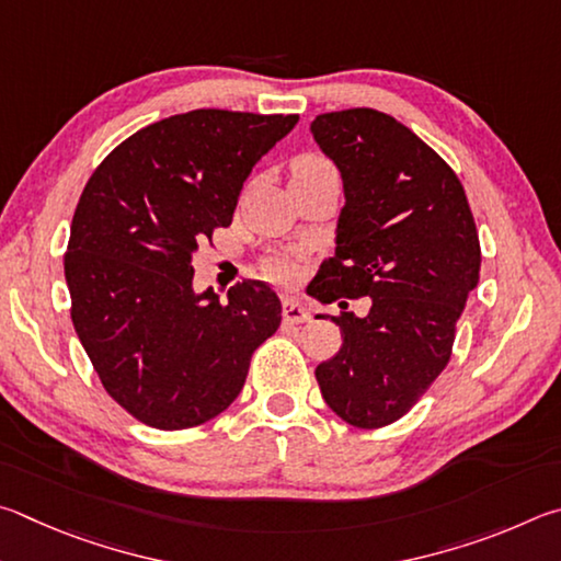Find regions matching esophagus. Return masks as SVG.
Instances as JSON below:
<instances>
[{
    "mask_svg": "<svg viewBox=\"0 0 561 561\" xmlns=\"http://www.w3.org/2000/svg\"><path fill=\"white\" fill-rule=\"evenodd\" d=\"M283 320L288 325H300V322L308 320V312L296 298H283Z\"/></svg>",
    "mask_w": 561,
    "mask_h": 561,
    "instance_id": "esophagus-1",
    "label": "esophagus"
}]
</instances>
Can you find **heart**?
<instances>
[{
	"instance_id": "b5f03b06",
	"label": "heart",
	"mask_w": 561,
	"mask_h": 561,
	"mask_svg": "<svg viewBox=\"0 0 561 561\" xmlns=\"http://www.w3.org/2000/svg\"><path fill=\"white\" fill-rule=\"evenodd\" d=\"M318 164H325V160H320V157H300V160L296 162V167H293V172L310 170V167H318ZM271 273L275 275V278H288L290 265L286 261H273L271 263Z\"/></svg>"
}]
</instances>
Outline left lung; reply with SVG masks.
<instances>
[{
  "label": "left lung",
  "instance_id": "left-lung-1",
  "mask_svg": "<svg viewBox=\"0 0 561 561\" xmlns=\"http://www.w3.org/2000/svg\"><path fill=\"white\" fill-rule=\"evenodd\" d=\"M310 133L345 190L316 298L371 302L365 318H332L342 347L316 377L342 421L379 428L404 416L448 365L456 322L478 286L476 221L456 172L391 115L322 113Z\"/></svg>",
  "mask_w": 561,
  "mask_h": 561
}]
</instances>
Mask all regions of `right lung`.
<instances>
[{
	"mask_svg": "<svg viewBox=\"0 0 561 561\" xmlns=\"http://www.w3.org/2000/svg\"><path fill=\"white\" fill-rule=\"evenodd\" d=\"M296 123L216 107L172 115L88 180L64 259L71 320L107 394L142 424L180 431L219 416L278 330L280 300L265 283H236L221 302L194 290L192 259Z\"/></svg>",
	"mask_w": 561,
	"mask_h": 561,
	"instance_id": "obj_1",
	"label": "right lung"
}]
</instances>
